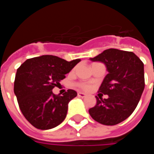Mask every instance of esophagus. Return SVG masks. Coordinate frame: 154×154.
Returning <instances> with one entry per match:
<instances>
[{"mask_svg":"<svg viewBox=\"0 0 154 154\" xmlns=\"http://www.w3.org/2000/svg\"><path fill=\"white\" fill-rule=\"evenodd\" d=\"M77 96L79 97H82V98H83V97H86V94L83 93V92H78L77 93Z\"/></svg>","mask_w":154,"mask_h":154,"instance_id":"esophagus-1","label":"esophagus"}]
</instances>
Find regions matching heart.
I'll return each instance as SVG.
<instances>
[{
    "label": "heart",
    "instance_id": "1",
    "mask_svg": "<svg viewBox=\"0 0 154 154\" xmlns=\"http://www.w3.org/2000/svg\"><path fill=\"white\" fill-rule=\"evenodd\" d=\"M78 87L82 88V89H83V90H89L91 88V85L89 84H87V83H79L78 84Z\"/></svg>",
    "mask_w": 154,
    "mask_h": 154
}]
</instances>
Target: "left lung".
Masks as SVG:
<instances>
[{
    "label": "left lung",
    "instance_id": "left-lung-1",
    "mask_svg": "<svg viewBox=\"0 0 154 154\" xmlns=\"http://www.w3.org/2000/svg\"><path fill=\"white\" fill-rule=\"evenodd\" d=\"M92 62L103 63L108 71L99 91L107 99L97 98L89 114L100 124L115 125L126 119L135 110L144 89L143 63L133 52L109 48Z\"/></svg>",
    "mask_w": 154,
    "mask_h": 154
}]
</instances>
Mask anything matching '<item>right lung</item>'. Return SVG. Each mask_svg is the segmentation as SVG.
I'll return each instance as SVG.
<instances>
[{"label": "right lung", "instance_id": "right-lung-1", "mask_svg": "<svg viewBox=\"0 0 154 154\" xmlns=\"http://www.w3.org/2000/svg\"><path fill=\"white\" fill-rule=\"evenodd\" d=\"M80 61L43 55L27 59L17 69L14 92L23 116L34 127L53 129L66 118L68 103L77 93L69 89L59 96L52 91Z\"/></svg>", "mask_w": 154, "mask_h": 154}]
</instances>
